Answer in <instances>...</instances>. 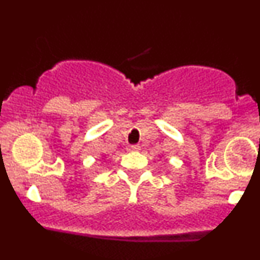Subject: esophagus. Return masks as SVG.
I'll use <instances>...</instances> for the list:
<instances>
[{
  "label": "esophagus",
  "instance_id": "34e87169",
  "mask_svg": "<svg viewBox=\"0 0 260 260\" xmlns=\"http://www.w3.org/2000/svg\"><path fill=\"white\" fill-rule=\"evenodd\" d=\"M140 148H141L140 145H129L127 149L131 152H136V151H140Z\"/></svg>",
  "mask_w": 260,
  "mask_h": 260
}]
</instances>
